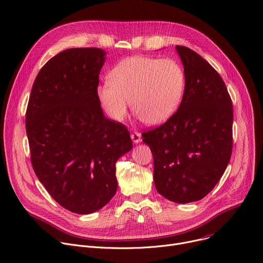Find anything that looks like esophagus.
<instances>
[{
  "instance_id": "34e87169",
  "label": "esophagus",
  "mask_w": 263,
  "mask_h": 263,
  "mask_svg": "<svg viewBox=\"0 0 263 263\" xmlns=\"http://www.w3.org/2000/svg\"><path fill=\"white\" fill-rule=\"evenodd\" d=\"M131 138L133 140L134 144H138V142L141 141V135L138 132H134L131 134Z\"/></svg>"
}]
</instances>
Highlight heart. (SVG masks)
<instances>
[{
    "label": "heart",
    "mask_w": 263,
    "mask_h": 263,
    "mask_svg": "<svg viewBox=\"0 0 263 263\" xmlns=\"http://www.w3.org/2000/svg\"><path fill=\"white\" fill-rule=\"evenodd\" d=\"M98 88V98L107 115L123 122L132 110L146 124L161 125L179 108L185 91L183 67L174 59L134 55L119 61Z\"/></svg>",
    "instance_id": "obj_1"
}]
</instances>
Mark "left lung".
<instances>
[{
    "mask_svg": "<svg viewBox=\"0 0 263 263\" xmlns=\"http://www.w3.org/2000/svg\"><path fill=\"white\" fill-rule=\"evenodd\" d=\"M185 91L176 113L142 133L154 159L157 192L176 203L202 199L217 184L231 159L233 106L226 84L203 58L184 46Z\"/></svg>",
    "mask_w": 263,
    "mask_h": 263,
    "instance_id": "obj_1",
    "label": "left lung"
}]
</instances>
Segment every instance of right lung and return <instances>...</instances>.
<instances>
[{
  "instance_id": "obj_1",
  "label": "right lung",
  "mask_w": 263,
  "mask_h": 263,
  "mask_svg": "<svg viewBox=\"0 0 263 263\" xmlns=\"http://www.w3.org/2000/svg\"><path fill=\"white\" fill-rule=\"evenodd\" d=\"M99 48H71L47 62L33 83L26 133L35 175L66 210L90 214L115 195V162L132 148L126 126L98 98L106 61Z\"/></svg>"
}]
</instances>
